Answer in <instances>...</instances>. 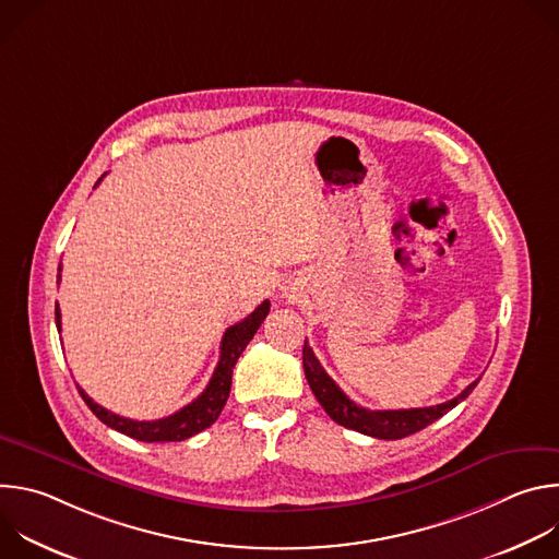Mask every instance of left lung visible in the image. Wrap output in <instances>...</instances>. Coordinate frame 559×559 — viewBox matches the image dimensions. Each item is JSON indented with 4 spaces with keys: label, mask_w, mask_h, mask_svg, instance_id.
I'll return each instance as SVG.
<instances>
[{
    "label": "left lung",
    "mask_w": 559,
    "mask_h": 559,
    "mask_svg": "<svg viewBox=\"0 0 559 559\" xmlns=\"http://www.w3.org/2000/svg\"><path fill=\"white\" fill-rule=\"evenodd\" d=\"M302 369H305V378L316 395V401L321 403V407L328 412V416L334 423H338L347 429L360 431L365 436L378 438V440H401V438H407V436L429 427L431 423L442 418L447 412H451L455 405H460L477 384V380L471 382L460 395L451 397V401H447L442 405L420 407V409L371 412V409H365V407L356 405L354 401H349L345 391L328 376L323 365L318 362V358L313 356L307 341L302 347Z\"/></svg>",
    "instance_id": "1"
}]
</instances>
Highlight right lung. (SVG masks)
Listing matches in <instances>:
<instances>
[{
  "label": "right lung",
  "mask_w": 559,
  "mask_h": 559,
  "mask_svg": "<svg viewBox=\"0 0 559 559\" xmlns=\"http://www.w3.org/2000/svg\"><path fill=\"white\" fill-rule=\"evenodd\" d=\"M59 272H61V265H59ZM59 278L61 276L57 274V283H59ZM267 313H270V300H263L248 318H243L241 323L227 328V332L223 334V341H221V358H218V365H216L207 386L203 389V393L197 397V401H192L190 405H186L183 409H179L177 414H173L168 418H162V420H130V418L117 416V414L104 409L102 405H97L93 397L79 384H76V389H79V393H82L84 403L91 407V412L104 425H108L115 431H121V433H126L134 440H141V442H181V440H188L194 433L214 425V420L221 416V412L227 403V395H229L234 365H236L238 356H241L243 349L248 347V343L254 338L257 330L261 328V323L265 321ZM55 323H57V330L61 332L59 305H55Z\"/></svg>",
  "instance_id": "add662e5"
}]
</instances>
